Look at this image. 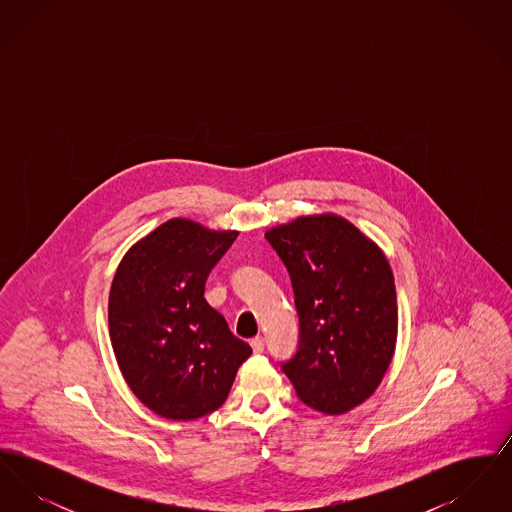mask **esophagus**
I'll return each instance as SVG.
<instances>
[{"mask_svg":"<svg viewBox=\"0 0 512 512\" xmlns=\"http://www.w3.org/2000/svg\"><path fill=\"white\" fill-rule=\"evenodd\" d=\"M251 347H253V353H255V355H261V353L265 351V340H263L261 336H257V338L251 340Z\"/></svg>","mask_w":512,"mask_h":512,"instance_id":"1","label":"esophagus"}]
</instances>
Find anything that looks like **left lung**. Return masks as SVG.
Segmentation results:
<instances>
[{"label":"left lung","instance_id":"1","mask_svg":"<svg viewBox=\"0 0 512 512\" xmlns=\"http://www.w3.org/2000/svg\"><path fill=\"white\" fill-rule=\"evenodd\" d=\"M265 238L290 272L299 317L297 351L280 366L305 405L347 413L378 388L395 351L390 263L336 215L299 217Z\"/></svg>","mask_w":512,"mask_h":512}]
</instances>
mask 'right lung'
Segmentation results:
<instances>
[{"mask_svg":"<svg viewBox=\"0 0 512 512\" xmlns=\"http://www.w3.org/2000/svg\"><path fill=\"white\" fill-rule=\"evenodd\" d=\"M238 238L171 219L122 257L109 292V336L122 376L153 413L194 420L226 401L251 347L203 297Z\"/></svg>","mask_w":512,"mask_h":512,"instance_id":"right-lung-1","label":"right lung"}]
</instances>
